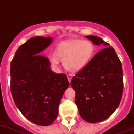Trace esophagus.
I'll return each mask as SVG.
<instances>
[{
	"mask_svg": "<svg viewBox=\"0 0 134 134\" xmlns=\"http://www.w3.org/2000/svg\"><path fill=\"white\" fill-rule=\"evenodd\" d=\"M72 75H68L67 76V79H68V80H69V82H70L71 80V78H72Z\"/></svg>",
	"mask_w": 134,
	"mask_h": 134,
	"instance_id": "obj_1",
	"label": "esophagus"
}]
</instances>
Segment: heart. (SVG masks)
Listing matches in <instances>:
<instances>
[{
    "label": "heart",
    "mask_w": 134,
    "mask_h": 134,
    "mask_svg": "<svg viewBox=\"0 0 134 134\" xmlns=\"http://www.w3.org/2000/svg\"><path fill=\"white\" fill-rule=\"evenodd\" d=\"M94 52L95 46L91 41L71 39L57 46L55 54L49 56V61L52 67H57L61 59L65 69L71 72H77L89 63Z\"/></svg>",
    "instance_id": "1"
}]
</instances>
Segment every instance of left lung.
Masks as SVG:
<instances>
[{"label": "left lung", "instance_id": "left-lung-1", "mask_svg": "<svg viewBox=\"0 0 134 134\" xmlns=\"http://www.w3.org/2000/svg\"><path fill=\"white\" fill-rule=\"evenodd\" d=\"M86 37L102 49L74 76L71 86L76 92V105L84 121L99 122L110 116L121 102L123 89L121 63L114 48L102 38Z\"/></svg>", "mask_w": 134, "mask_h": 134}]
</instances>
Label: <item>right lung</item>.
I'll use <instances>...</instances> for the list:
<instances>
[{
  "label": "right lung",
  "mask_w": 134,
  "mask_h": 134,
  "mask_svg": "<svg viewBox=\"0 0 134 134\" xmlns=\"http://www.w3.org/2000/svg\"><path fill=\"white\" fill-rule=\"evenodd\" d=\"M51 37H34L18 48L11 63V92L15 105L35 124L48 126L56 120L58 105L69 86L67 76L55 74L41 52Z\"/></svg>",
  "instance_id": "right-lung-1"
}]
</instances>
